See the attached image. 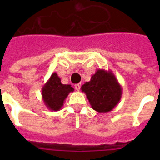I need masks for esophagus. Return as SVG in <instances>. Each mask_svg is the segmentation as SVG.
<instances>
[{
  "label": "esophagus",
  "instance_id": "34e87169",
  "mask_svg": "<svg viewBox=\"0 0 160 160\" xmlns=\"http://www.w3.org/2000/svg\"><path fill=\"white\" fill-rule=\"evenodd\" d=\"M74 88H75L76 90H80V88H81V83H78V84L74 85Z\"/></svg>",
  "mask_w": 160,
  "mask_h": 160
}]
</instances>
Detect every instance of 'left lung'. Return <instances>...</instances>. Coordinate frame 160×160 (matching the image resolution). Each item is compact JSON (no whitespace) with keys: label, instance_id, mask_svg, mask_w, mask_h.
I'll return each instance as SVG.
<instances>
[{"label":"left lung","instance_id":"8db88e82","mask_svg":"<svg viewBox=\"0 0 160 160\" xmlns=\"http://www.w3.org/2000/svg\"><path fill=\"white\" fill-rule=\"evenodd\" d=\"M91 107L98 113L111 111L120 102L122 89L111 70L98 69L81 87Z\"/></svg>","mask_w":160,"mask_h":160}]
</instances>
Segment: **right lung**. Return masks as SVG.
Wrapping results in <instances>:
<instances>
[{
    "label": "right lung",
    "instance_id": "add662e5",
    "mask_svg": "<svg viewBox=\"0 0 160 160\" xmlns=\"http://www.w3.org/2000/svg\"><path fill=\"white\" fill-rule=\"evenodd\" d=\"M73 90L71 85L62 84L61 82V78L58 76L57 73L54 72L42 87V100L49 110L58 111L63 107L64 101L68 94L73 92Z\"/></svg>",
    "mask_w": 160,
    "mask_h": 160
}]
</instances>
